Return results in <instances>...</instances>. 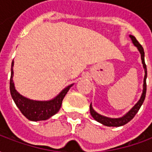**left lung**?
Here are the masks:
<instances>
[{
	"mask_svg": "<svg viewBox=\"0 0 152 152\" xmlns=\"http://www.w3.org/2000/svg\"><path fill=\"white\" fill-rule=\"evenodd\" d=\"M129 37L131 38V40L134 44L135 46L137 47V49L139 51V53L141 54V59H142V66H143L144 72H145V76H144L143 79V89H142V95L140 97V99L137 101V102L135 105L132 107V108L129 111V112L124 114L123 116L119 118H110L105 115H102L99 114L98 112H95L92 107V103L89 106V110H90V114L92 115V117L96 121H98L99 123H101L103 125L106 126H109V127H119V126H122L124 124H127L128 122L133 119L135 116V115L137 114V112H138V110L140 109L141 106L142 105V103L144 102V99L146 97V92H147V66H146V63H145V59H144V50L142 46L140 44L138 43V41L136 40V38L134 37V36L129 35Z\"/></svg>",
	"mask_w": 152,
	"mask_h": 152,
	"instance_id": "1",
	"label": "left lung"
}]
</instances>
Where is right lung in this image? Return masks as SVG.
<instances>
[{
	"label": "right lung",
	"mask_w": 152,
	"mask_h": 152,
	"mask_svg": "<svg viewBox=\"0 0 152 152\" xmlns=\"http://www.w3.org/2000/svg\"><path fill=\"white\" fill-rule=\"evenodd\" d=\"M14 60L11 63V76L10 80V94L13 100L15 101V104L20 110L22 114L25 117L31 121H45L50 119L53 115H55L59 111L60 107L62 106V102L64 97L68 92L70 88L74 85H69L61 92L54 97L53 99L47 100V101H38V100H32L26 98L24 96L20 94L16 90L15 86V83L13 80L14 76Z\"/></svg>",
	"instance_id": "1"
}]
</instances>
